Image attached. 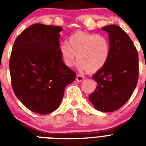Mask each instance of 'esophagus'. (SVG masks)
I'll return each instance as SVG.
<instances>
[{"label":"esophagus","instance_id":"obj_1","mask_svg":"<svg viewBox=\"0 0 146 146\" xmlns=\"http://www.w3.org/2000/svg\"><path fill=\"white\" fill-rule=\"evenodd\" d=\"M84 79H85V77L83 76L80 75V74H77V76H76V81H77V82H82V80H84Z\"/></svg>","mask_w":146,"mask_h":146}]
</instances>
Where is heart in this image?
I'll use <instances>...</instances> for the list:
<instances>
[{
  "mask_svg": "<svg viewBox=\"0 0 146 146\" xmlns=\"http://www.w3.org/2000/svg\"><path fill=\"white\" fill-rule=\"evenodd\" d=\"M111 48L104 35L77 31L68 38V43L60 45L59 53L62 62L67 67H72L76 62L87 72L95 73L106 64Z\"/></svg>",
  "mask_w": 146,
  "mask_h": 146,
  "instance_id": "obj_1",
  "label": "heart"
}]
</instances>
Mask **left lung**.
Instances as JSON below:
<instances>
[{
	"label": "left lung",
	"mask_w": 146,
	"mask_h": 146,
	"mask_svg": "<svg viewBox=\"0 0 146 146\" xmlns=\"http://www.w3.org/2000/svg\"><path fill=\"white\" fill-rule=\"evenodd\" d=\"M102 29L108 33L111 51L104 66L92 76L98 86L89 98L98 111L113 112L129 99L136 89L139 56L129 35L120 26L109 25Z\"/></svg>",
	"instance_id": "left-lung-1"
}]
</instances>
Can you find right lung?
Returning a JSON list of instances; mask_svg holds the SVG:
<instances>
[{
    "label": "right lung",
    "instance_id": "right-lung-1",
    "mask_svg": "<svg viewBox=\"0 0 146 146\" xmlns=\"http://www.w3.org/2000/svg\"><path fill=\"white\" fill-rule=\"evenodd\" d=\"M60 26L33 24L17 38L10 59L12 87L30 111L51 113L60 104L65 87L76 73L62 62L59 53Z\"/></svg>",
    "mask_w": 146,
    "mask_h": 146
}]
</instances>
